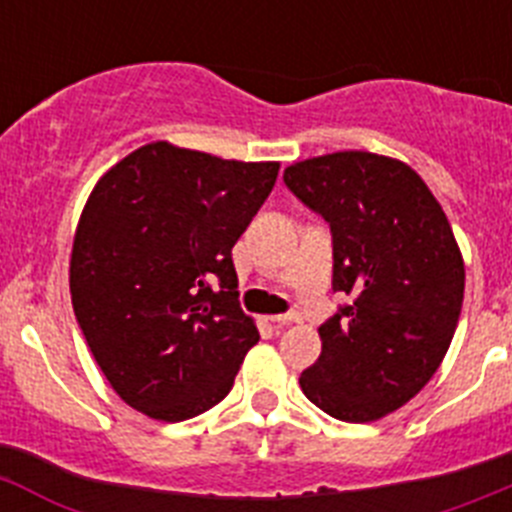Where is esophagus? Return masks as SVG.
I'll return each instance as SVG.
<instances>
[{
  "label": "esophagus",
  "instance_id": "obj_1",
  "mask_svg": "<svg viewBox=\"0 0 512 512\" xmlns=\"http://www.w3.org/2000/svg\"><path fill=\"white\" fill-rule=\"evenodd\" d=\"M271 323H274V328H287V325L292 323H300V315H295V312H289V315H274Z\"/></svg>",
  "mask_w": 512,
  "mask_h": 512
}]
</instances>
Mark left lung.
Instances as JSON below:
<instances>
[{"label": "left lung", "mask_w": 512, "mask_h": 512, "mask_svg": "<svg viewBox=\"0 0 512 512\" xmlns=\"http://www.w3.org/2000/svg\"><path fill=\"white\" fill-rule=\"evenodd\" d=\"M284 184L333 233V289L354 302L320 325L302 372L312 405L372 423L413 400L449 351L464 302V259L428 184L405 161L336 151L284 169Z\"/></svg>", "instance_id": "1"}]
</instances>
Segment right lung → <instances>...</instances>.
<instances>
[{
	"label": "right lung",
	"instance_id": "1",
	"mask_svg": "<svg viewBox=\"0 0 512 512\" xmlns=\"http://www.w3.org/2000/svg\"><path fill=\"white\" fill-rule=\"evenodd\" d=\"M277 174L279 161L153 140L94 184L71 248V305L102 374L138 413L179 423L233 387L259 330L238 305L230 251Z\"/></svg>",
	"mask_w": 512,
	"mask_h": 512
}]
</instances>
